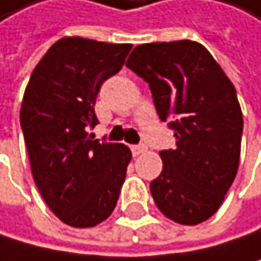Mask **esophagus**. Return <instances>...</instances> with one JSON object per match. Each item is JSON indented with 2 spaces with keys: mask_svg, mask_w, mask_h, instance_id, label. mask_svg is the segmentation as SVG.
I'll return each mask as SVG.
<instances>
[{
  "mask_svg": "<svg viewBox=\"0 0 261 261\" xmlns=\"http://www.w3.org/2000/svg\"><path fill=\"white\" fill-rule=\"evenodd\" d=\"M146 151V146L144 144H135L132 146V152H133V156H141V154Z\"/></svg>",
  "mask_w": 261,
  "mask_h": 261,
  "instance_id": "esophagus-1",
  "label": "esophagus"
}]
</instances>
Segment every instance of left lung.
Instances as JSON below:
<instances>
[{"label": "left lung", "mask_w": 261, "mask_h": 261, "mask_svg": "<svg viewBox=\"0 0 261 261\" xmlns=\"http://www.w3.org/2000/svg\"><path fill=\"white\" fill-rule=\"evenodd\" d=\"M126 66L149 84L159 118L177 138L175 149L161 151L154 203L178 224H200L219 210L239 169L244 120L236 87L192 40L138 45Z\"/></svg>", "instance_id": "1"}]
</instances>
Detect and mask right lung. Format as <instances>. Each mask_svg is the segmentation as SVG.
<instances>
[{
  "instance_id": "right-lung-1",
  "label": "right lung",
  "mask_w": 261,
  "mask_h": 261,
  "mask_svg": "<svg viewBox=\"0 0 261 261\" xmlns=\"http://www.w3.org/2000/svg\"><path fill=\"white\" fill-rule=\"evenodd\" d=\"M129 43L65 37L32 71L20 107L34 182L48 208L68 226L92 227L115 208L132 151L92 140L100 86L117 74Z\"/></svg>"
}]
</instances>
